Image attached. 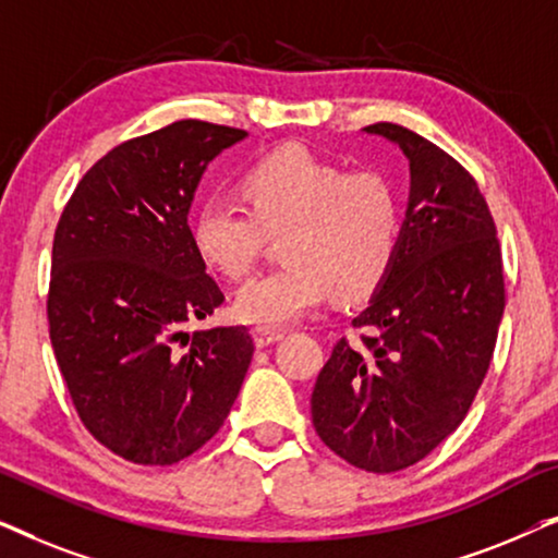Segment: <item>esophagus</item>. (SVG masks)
<instances>
[{
	"label": "esophagus",
	"mask_w": 558,
	"mask_h": 558,
	"mask_svg": "<svg viewBox=\"0 0 558 558\" xmlns=\"http://www.w3.org/2000/svg\"><path fill=\"white\" fill-rule=\"evenodd\" d=\"M281 338H284V332L281 330H266V327H256L254 330L256 348H269V345H274V342H279Z\"/></svg>",
	"instance_id": "esophagus-1"
}]
</instances>
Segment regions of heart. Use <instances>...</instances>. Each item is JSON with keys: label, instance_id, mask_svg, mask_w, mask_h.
<instances>
[{"label": "heart", "instance_id": "b5f03b06", "mask_svg": "<svg viewBox=\"0 0 558 558\" xmlns=\"http://www.w3.org/2000/svg\"><path fill=\"white\" fill-rule=\"evenodd\" d=\"M239 187L246 208L208 197L190 220V241L210 271L243 279L266 235H281L287 264L239 289L233 315L241 323L279 330L330 294L353 304L384 284L401 239L399 197L384 178L350 174L289 144L248 167Z\"/></svg>", "mask_w": 558, "mask_h": 558}]
</instances>
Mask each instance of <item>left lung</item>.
Segmentation results:
<instances>
[{
  "label": "left lung",
  "mask_w": 558,
  "mask_h": 558,
  "mask_svg": "<svg viewBox=\"0 0 558 558\" xmlns=\"http://www.w3.org/2000/svg\"><path fill=\"white\" fill-rule=\"evenodd\" d=\"M409 159L411 193L393 266L338 340L312 391V424L342 460L399 472L445 441L490 368L506 281L477 182L445 149L399 124L365 126Z\"/></svg>",
  "instance_id": "8db88e82"
}]
</instances>
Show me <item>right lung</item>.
Returning <instances> with one entry per match:
<instances>
[{"label":"right lung","instance_id":"add662e5","mask_svg":"<svg viewBox=\"0 0 558 558\" xmlns=\"http://www.w3.org/2000/svg\"><path fill=\"white\" fill-rule=\"evenodd\" d=\"M246 132L182 119L98 159L52 241L50 342L81 422L134 464H174L231 414L254 340L187 332L223 304L190 241L205 167Z\"/></svg>","mask_w":558,"mask_h":558}]
</instances>
